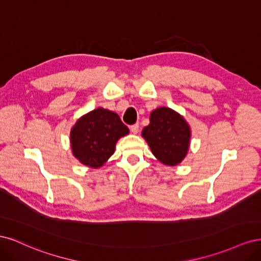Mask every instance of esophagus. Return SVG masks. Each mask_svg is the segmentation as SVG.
<instances>
[{"mask_svg":"<svg viewBox=\"0 0 261 261\" xmlns=\"http://www.w3.org/2000/svg\"><path fill=\"white\" fill-rule=\"evenodd\" d=\"M130 130L133 134H137L139 132V125L138 124H134L130 126Z\"/></svg>","mask_w":261,"mask_h":261,"instance_id":"34e87169","label":"esophagus"}]
</instances>
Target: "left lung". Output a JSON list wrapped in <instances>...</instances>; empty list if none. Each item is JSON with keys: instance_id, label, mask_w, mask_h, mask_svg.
I'll return each mask as SVG.
<instances>
[{"instance_id": "1", "label": "left lung", "mask_w": 261, "mask_h": 261, "mask_svg": "<svg viewBox=\"0 0 261 261\" xmlns=\"http://www.w3.org/2000/svg\"><path fill=\"white\" fill-rule=\"evenodd\" d=\"M151 152L163 164L174 167L187 154L191 128L185 118L170 108H158L141 132Z\"/></svg>"}]
</instances>
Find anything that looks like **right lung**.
Wrapping results in <instances>:
<instances>
[{
  "label": "right lung",
  "mask_w": 261,
  "mask_h": 261,
  "mask_svg": "<svg viewBox=\"0 0 261 261\" xmlns=\"http://www.w3.org/2000/svg\"><path fill=\"white\" fill-rule=\"evenodd\" d=\"M128 133L115 112L98 108L76 122L70 130V147L81 163L97 169L114 153L116 141Z\"/></svg>",
  "instance_id": "right-lung-1"
}]
</instances>
